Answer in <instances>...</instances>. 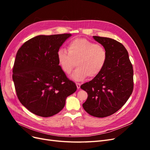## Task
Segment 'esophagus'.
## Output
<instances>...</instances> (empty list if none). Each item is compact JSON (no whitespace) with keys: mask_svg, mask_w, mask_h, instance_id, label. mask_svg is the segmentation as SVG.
<instances>
[{"mask_svg":"<svg viewBox=\"0 0 150 150\" xmlns=\"http://www.w3.org/2000/svg\"><path fill=\"white\" fill-rule=\"evenodd\" d=\"M76 86H77V88H78V89H80V87H81V83H76Z\"/></svg>","mask_w":150,"mask_h":150,"instance_id":"esophagus-1","label":"esophagus"}]
</instances>
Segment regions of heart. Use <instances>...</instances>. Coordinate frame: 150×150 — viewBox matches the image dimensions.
Segmentation results:
<instances>
[{
	"instance_id": "heart-1",
	"label": "heart",
	"mask_w": 150,
	"mask_h": 150,
	"mask_svg": "<svg viewBox=\"0 0 150 150\" xmlns=\"http://www.w3.org/2000/svg\"><path fill=\"white\" fill-rule=\"evenodd\" d=\"M58 63L62 71L71 76L75 81H82L89 76L96 77L104 69L108 59L106 49L103 46L83 38H77L68 44L67 51L61 48L57 53Z\"/></svg>"
}]
</instances>
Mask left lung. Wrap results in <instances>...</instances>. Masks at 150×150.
Returning <instances> with one entry per match:
<instances>
[{
	"instance_id": "1",
	"label": "left lung",
	"mask_w": 150,
	"mask_h": 150,
	"mask_svg": "<svg viewBox=\"0 0 150 150\" xmlns=\"http://www.w3.org/2000/svg\"><path fill=\"white\" fill-rule=\"evenodd\" d=\"M93 38L106 49L108 59L100 74L81 86L88 95L83 107L90 115L104 117L118 111L132 94L133 69L121 43L108 38Z\"/></svg>"
}]
</instances>
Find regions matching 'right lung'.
I'll list each match as a JSON object with an SVG mask.
<instances>
[{
	"mask_svg": "<svg viewBox=\"0 0 150 150\" xmlns=\"http://www.w3.org/2000/svg\"><path fill=\"white\" fill-rule=\"evenodd\" d=\"M71 35H40L18 50L12 79L18 99L34 114L50 117L60 112L66 99L77 89L59 65L57 53Z\"/></svg>",
	"mask_w": 150,
	"mask_h": 150,
	"instance_id": "obj_1",
	"label": "right lung"
}]
</instances>
